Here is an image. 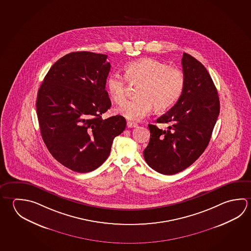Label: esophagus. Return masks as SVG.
<instances>
[{
  "label": "esophagus",
  "instance_id": "34e87169",
  "mask_svg": "<svg viewBox=\"0 0 251 251\" xmlns=\"http://www.w3.org/2000/svg\"><path fill=\"white\" fill-rule=\"evenodd\" d=\"M127 127H137V124L136 123H133V122H127Z\"/></svg>",
  "mask_w": 251,
  "mask_h": 251
}]
</instances>
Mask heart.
I'll return each instance as SVG.
<instances>
[{
  "instance_id": "obj_1",
  "label": "heart",
  "mask_w": 251,
  "mask_h": 251,
  "mask_svg": "<svg viewBox=\"0 0 251 251\" xmlns=\"http://www.w3.org/2000/svg\"><path fill=\"white\" fill-rule=\"evenodd\" d=\"M125 78L131 85H138L136 100L121 106L119 114L129 120H139L154 107L167 110L176 104L183 93L185 76L182 71L168 67L153 58H142L124 67ZM122 75L111 74L106 79L108 94L121 105L126 100L127 82Z\"/></svg>"
}]
</instances>
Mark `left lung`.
Wrapping results in <instances>:
<instances>
[{"label": "left lung", "instance_id": "1", "mask_svg": "<svg viewBox=\"0 0 251 251\" xmlns=\"http://www.w3.org/2000/svg\"><path fill=\"white\" fill-rule=\"evenodd\" d=\"M185 87L176 105L157 119L167 130L149 124L151 137L144 151L155 171L171 176L192 165L206 149L220 115V99L211 75L189 53L181 59Z\"/></svg>", "mask_w": 251, "mask_h": 251}]
</instances>
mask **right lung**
<instances>
[{
  "label": "right lung",
  "mask_w": 251,
  "mask_h": 251,
  "mask_svg": "<svg viewBox=\"0 0 251 251\" xmlns=\"http://www.w3.org/2000/svg\"><path fill=\"white\" fill-rule=\"evenodd\" d=\"M106 58L85 51L68 53L50 68L38 92L43 141L53 158L72 171L88 173L101 166L114 138L126 127L122 115L101 118L111 106Z\"/></svg>",
  "instance_id": "right-lung-1"
}]
</instances>
